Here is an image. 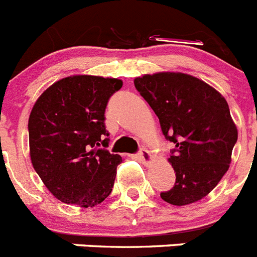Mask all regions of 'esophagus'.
Masks as SVG:
<instances>
[{"instance_id":"34e87169","label":"esophagus","mask_w":257,"mask_h":257,"mask_svg":"<svg viewBox=\"0 0 257 257\" xmlns=\"http://www.w3.org/2000/svg\"><path fill=\"white\" fill-rule=\"evenodd\" d=\"M137 157L140 161L143 162V164H146V165L147 164H150L151 160H152V156H151V153L148 152V150H146V148H142V150L137 153Z\"/></svg>"}]
</instances>
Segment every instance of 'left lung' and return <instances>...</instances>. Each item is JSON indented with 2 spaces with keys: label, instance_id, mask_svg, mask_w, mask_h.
Returning a JSON list of instances; mask_svg holds the SVG:
<instances>
[{
  "label": "left lung",
  "instance_id": "left-lung-1",
  "mask_svg": "<svg viewBox=\"0 0 257 257\" xmlns=\"http://www.w3.org/2000/svg\"><path fill=\"white\" fill-rule=\"evenodd\" d=\"M174 144L169 162L175 183L162 200L187 205L207 196L222 179L238 139L226 100L209 84L182 72H159L134 80Z\"/></svg>",
  "mask_w": 257,
  "mask_h": 257
}]
</instances>
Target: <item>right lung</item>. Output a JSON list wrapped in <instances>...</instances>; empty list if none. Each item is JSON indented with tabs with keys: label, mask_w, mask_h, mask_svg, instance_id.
I'll list each match as a JSON object with an SVG mask.
<instances>
[{
	"label": "right lung",
	"mask_w": 257,
	"mask_h": 257,
	"mask_svg": "<svg viewBox=\"0 0 257 257\" xmlns=\"http://www.w3.org/2000/svg\"><path fill=\"white\" fill-rule=\"evenodd\" d=\"M120 87L119 79L74 75L35 102L28 119L31 161L62 203L95 207L110 195L122 157L106 150L105 109Z\"/></svg>",
	"instance_id": "1"
}]
</instances>
